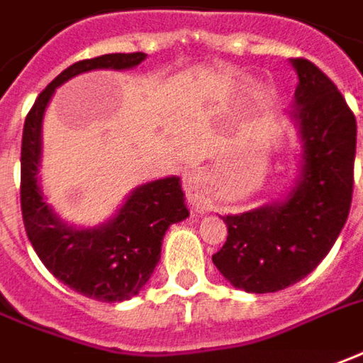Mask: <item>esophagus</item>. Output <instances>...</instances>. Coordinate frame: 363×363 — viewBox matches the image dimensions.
Here are the masks:
<instances>
[{
  "mask_svg": "<svg viewBox=\"0 0 363 363\" xmlns=\"http://www.w3.org/2000/svg\"><path fill=\"white\" fill-rule=\"evenodd\" d=\"M201 182H203V172L201 169H189L184 177V189H186L187 201L191 203V207L196 209L197 213H203L207 211V203L206 199L201 197Z\"/></svg>",
  "mask_w": 363,
  "mask_h": 363,
  "instance_id": "1",
  "label": "esophagus"
}]
</instances>
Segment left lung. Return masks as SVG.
<instances>
[{
    "instance_id": "left-lung-1",
    "label": "left lung",
    "mask_w": 363,
    "mask_h": 363,
    "mask_svg": "<svg viewBox=\"0 0 363 363\" xmlns=\"http://www.w3.org/2000/svg\"><path fill=\"white\" fill-rule=\"evenodd\" d=\"M298 72L292 116L301 126L304 166L281 203L223 217L227 241L211 257L227 281L247 292H277L302 281L336 243L354 191L356 116L342 92L308 59Z\"/></svg>"
}]
</instances>
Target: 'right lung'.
<instances>
[{
    "label": "right lung",
    "instance_id": "1",
    "mask_svg": "<svg viewBox=\"0 0 363 363\" xmlns=\"http://www.w3.org/2000/svg\"><path fill=\"white\" fill-rule=\"evenodd\" d=\"M144 52H112L71 65L47 84L29 110L21 140V213L35 253L55 279L101 302L136 296L160 261L167 227L186 219L179 177H164L132 191L118 215L102 227L72 229L47 206L37 184L41 160V122L55 89L74 74L92 69H130Z\"/></svg>",
    "mask_w": 363,
    "mask_h": 363
}]
</instances>
